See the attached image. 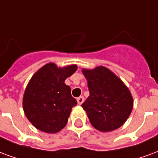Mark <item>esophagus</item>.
<instances>
[{"label":"esophagus","mask_w":158,"mask_h":158,"mask_svg":"<svg viewBox=\"0 0 158 158\" xmlns=\"http://www.w3.org/2000/svg\"><path fill=\"white\" fill-rule=\"evenodd\" d=\"M84 101H85L84 96H79V97L77 98V102H78V104H79V105H81V104L84 102Z\"/></svg>","instance_id":"obj_1"}]
</instances>
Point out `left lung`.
Wrapping results in <instances>:
<instances>
[{
  "label": "left lung",
  "mask_w": 158,
  "mask_h": 158,
  "mask_svg": "<svg viewBox=\"0 0 158 158\" xmlns=\"http://www.w3.org/2000/svg\"><path fill=\"white\" fill-rule=\"evenodd\" d=\"M89 96L82 104L89 122L102 132L112 131L125 123L133 108L129 89L112 71L105 67L84 69Z\"/></svg>",
  "instance_id": "8db88e82"
}]
</instances>
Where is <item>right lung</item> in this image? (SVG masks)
Instances as JSON below:
<instances>
[{"instance_id":"1","label":"right lung","mask_w":158,"mask_h":158,"mask_svg":"<svg viewBox=\"0 0 158 158\" xmlns=\"http://www.w3.org/2000/svg\"><path fill=\"white\" fill-rule=\"evenodd\" d=\"M76 70V65L61 69L48 63L31 78L23 106L27 118L35 128L43 132L56 133L65 127L77 101L64 81Z\"/></svg>"}]
</instances>
